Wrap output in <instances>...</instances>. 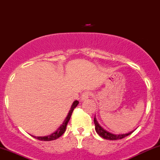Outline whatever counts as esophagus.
Wrapping results in <instances>:
<instances>
[{
    "label": "esophagus",
    "instance_id": "1",
    "mask_svg": "<svg viewBox=\"0 0 160 160\" xmlns=\"http://www.w3.org/2000/svg\"><path fill=\"white\" fill-rule=\"evenodd\" d=\"M90 95H91V93H90V92H84L81 95V96H80V100H81V101H85V100L88 99V98H89Z\"/></svg>",
    "mask_w": 160,
    "mask_h": 160
}]
</instances>
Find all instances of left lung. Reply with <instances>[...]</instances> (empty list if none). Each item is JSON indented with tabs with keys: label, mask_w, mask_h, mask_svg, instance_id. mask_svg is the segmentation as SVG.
<instances>
[{
	"label": "left lung",
	"mask_w": 160,
	"mask_h": 160,
	"mask_svg": "<svg viewBox=\"0 0 160 160\" xmlns=\"http://www.w3.org/2000/svg\"><path fill=\"white\" fill-rule=\"evenodd\" d=\"M94 123H95V130L96 132H97V133L98 134V135L101 136V137L105 138V139H107V140H118V139H122V138L126 137V136H128L130 135V134H131L132 132L134 131V130H132V131H130L128 132V133H122V134H113L112 133V132H109L108 131H107V130H104L101 125L99 124V123L98 122L97 119H96L95 116V118H94Z\"/></svg>",
	"instance_id": "1"
}]
</instances>
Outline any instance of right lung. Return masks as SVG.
<instances>
[{"label": "right lung", "instance_id": "right-lung-1", "mask_svg": "<svg viewBox=\"0 0 160 160\" xmlns=\"http://www.w3.org/2000/svg\"><path fill=\"white\" fill-rule=\"evenodd\" d=\"M78 103H79L78 101H74V102H73L72 107H71L70 110H69L68 113V115H67V117L65 118V121L63 122L62 124L59 127V128L57 129L56 131L52 132L51 134H50V135H48V136H32V137L35 138H37V139H38V140H41V141H52V140H55V139H57V138H58L59 137H60V136L65 132V129H66V126H67V124H68V122H69V120H70V118H71V116H72L73 111H74L75 107L78 105Z\"/></svg>", "mask_w": 160, "mask_h": 160}]
</instances>
